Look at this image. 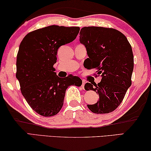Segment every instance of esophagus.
Masks as SVG:
<instances>
[{"mask_svg":"<svg viewBox=\"0 0 151 151\" xmlns=\"http://www.w3.org/2000/svg\"><path fill=\"white\" fill-rule=\"evenodd\" d=\"M85 84H86V81H85L84 80H83V81H82V85H81V87H82V88H83V89L84 88V86H85Z\"/></svg>","mask_w":151,"mask_h":151,"instance_id":"obj_1","label":"esophagus"}]
</instances>
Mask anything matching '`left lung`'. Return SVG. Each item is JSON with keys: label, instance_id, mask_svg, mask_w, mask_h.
Here are the masks:
<instances>
[{"label": "left lung", "instance_id": "1", "mask_svg": "<svg viewBox=\"0 0 151 151\" xmlns=\"http://www.w3.org/2000/svg\"><path fill=\"white\" fill-rule=\"evenodd\" d=\"M79 34L89 57L86 61L90 68L96 69L98 76H102L97 85H85V90H94L99 96V101L88 107L94 114L111 113L120 105L131 85L132 48L124 34L112 28L85 27Z\"/></svg>", "mask_w": 151, "mask_h": 151}]
</instances>
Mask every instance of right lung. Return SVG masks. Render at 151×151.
I'll return each mask as SVG.
<instances>
[{"label":"right lung","instance_id":"add662e5","mask_svg":"<svg viewBox=\"0 0 151 151\" xmlns=\"http://www.w3.org/2000/svg\"><path fill=\"white\" fill-rule=\"evenodd\" d=\"M79 31L78 27L52 25L31 31L21 42L16 78L23 96L40 115H56L62 108L66 89L81 86L82 81L76 76L58 77L53 67L58 48L75 40Z\"/></svg>","mask_w":151,"mask_h":151}]
</instances>
